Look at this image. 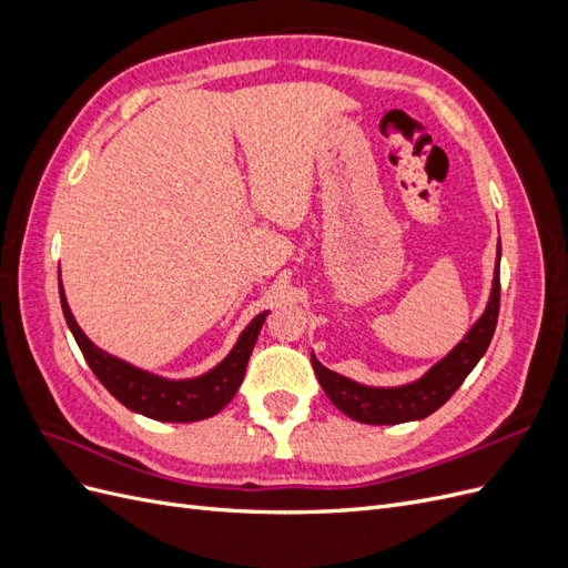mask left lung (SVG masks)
<instances>
[{
    "instance_id": "left-lung-1",
    "label": "left lung",
    "mask_w": 568,
    "mask_h": 568,
    "mask_svg": "<svg viewBox=\"0 0 568 568\" xmlns=\"http://www.w3.org/2000/svg\"><path fill=\"white\" fill-rule=\"evenodd\" d=\"M497 313H500V244H497V265L486 313L478 317L467 336L440 363L428 369L422 379L393 388L365 386L326 369L324 365H320L315 355L313 369L317 374L320 386L329 395V400L343 415H348L359 424H403L424 419L450 400V395L467 379L478 359L486 355L490 338L495 334Z\"/></svg>"
}]
</instances>
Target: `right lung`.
Masks as SVG:
<instances>
[{
    "label": "right lung",
    "instance_id": "right-lung-1",
    "mask_svg": "<svg viewBox=\"0 0 568 568\" xmlns=\"http://www.w3.org/2000/svg\"><path fill=\"white\" fill-rule=\"evenodd\" d=\"M59 294L68 329L75 336L90 369L97 374V379L104 384V388L118 403H123L128 409L136 412V415H144L156 422H201L217 415L234 398L239 386H242L255 338L261 334V326L267 317V313L253 317L242 336H239L230 355L211 372L196 376V379H163V376L132 367L120 357H113L97 348L78 326L63 296L61 284Z\"/></svg>",
    "mask_w": 568,
    "mask_h": 568
}]
</instances>
